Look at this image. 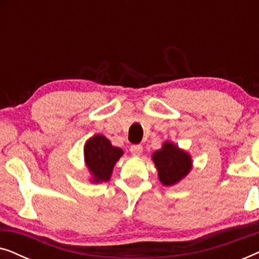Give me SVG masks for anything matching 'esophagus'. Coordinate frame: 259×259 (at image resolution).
Wrapping results in <instances>:
<instances>
[{"instance_id":"34e87169","label":"esophagus","mask_w":259,"mask_h":259,"mask_svg":"<svg viewBox=\"0 0 259 259\" xmlns=\"http://www.w3.org/2000/svg\"><path fill=\"white\" fill-rule=\"evenodd\" d=\"M130 151L134 157H139V155L143 153V146H141V145H133V146H131Z\"/></svg>"}]
</instances>
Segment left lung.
Wrapping results in <instances>:
<instances>
[{
  "label": "left lung",
  "instance_id": "left-lung-1",
  "mask_svg": "<svg viewBox=\"0 0 259 259\" xmlns=\"http://www.w3.org/2000/svg\"><path fill=\"white\" fill-rule=\"evenodd\" d=\"M152 161L158 171V178L164 186H175L182 182L193 167L189 152L169 140L162 143L160 150L153 152Z\"/></svg>",
  "mask_w": 259,
  "mask_h": 259
}]
</instances>
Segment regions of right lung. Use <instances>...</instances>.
I'll list each match as a JSON object with an SVG mask.
<instances>
[{
	"mask_svg": "<svg viewBox=\"0 0 259 259\" xmlns=\"http://www.w3.org/2000/svg\"><path fill=\"white\" fill-rule=\"evenodd\" d=\"M123 151L113 146L109 139L102 134H95L83 146L84 165L90 172V182L99 184L111 179L116 161L122 157Z\"/></svg>",
	"mask_w": 259,
	"mask_h": 259,
	"instance_id": "right-lung-1",
	"label": "right lung"
}]
</instances>
